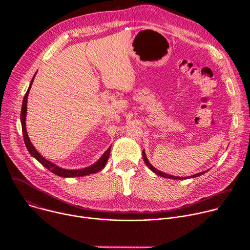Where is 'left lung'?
<instances>
[{
	"mask_svg": "<svg viewBox=\"0 0 250 250\" xmlns=\"http://www.w3.org/2000/svg\"><path fill=\"white\" fill-rule=\"evenodd\" d=\"M142 157H144V160H145V162H146V166L152 171V172H154L155 174H157V175H159V176H161V177H164V178H168V179H178V180H183V179H189V178H196V177H198V176H201V175H203L204 173H206L207 171H203V172H200V173H197V174H194V175H192V176H188V177H178V176H173V175H169V174H167V173H164V172H161V171H159L158 169H156L155 167H153L151 164H150V162L148 161V159H147V157H146V151H145V149H144V151H142Z\"/></svg>",
	"mask_w": 250,
	"mask_h": 250,
	"instance_id": "1",
	"label": "left lung"
}]
</instances>
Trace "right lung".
<instances>
[{"mask_svg":"<svg viewBox=\"0 0 250 250\" xmlns=\"http://www.w3.org/2000/svg\"><path fill=\"white\" fill-rule=\"evenodd\" d=\"M35 74H37V73H35ZM35 74L32 77L31 81H30V84H29V87H28V89H27V91H26V93L24 95V98H23V101H22V105H21V123L23 140H24L25 146H26L28 152L30 153V155L32 157H34L35 159H37L41 164H42L45 168H47L49 171H51L52 173H54L55 175L60 176V177H82V176H87V175H90V174L97 173L100 170H102L104 167L106 161H108V159H109L110 152H111V146L104 151V153L101 156V158L97 162H95L94 164H92V165H90L88 167L81 168V169H64V168H61V167L57 166L56 164L50 162L49 160L45 159L41 153H39V151L35 149V147L32 146L31 141H30V139H29V137L27 135L25 120H26V111H27V108H26V105H27V96H28L31 84H32V82L34 80Z\"/></svg>","mask_w":250,"mask_h":250,"instance_id":"right-lung-1","label":"right lung"}]
</instances>
